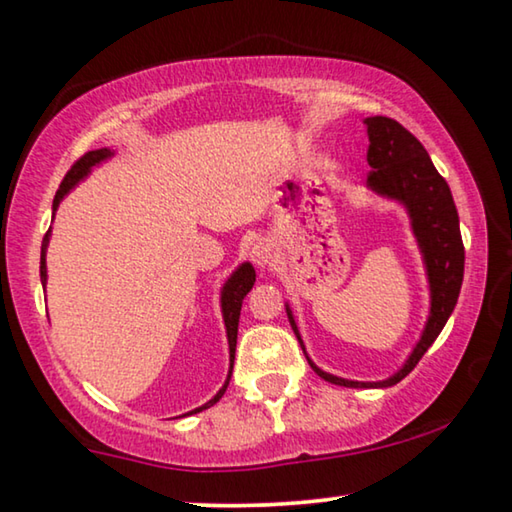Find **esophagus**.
Returning <instances> with one entry per match:
<instances>
[{"instance_id": "obj_1", "label": "esophagus", "mask_w": 512, "mask_h": 512, "mask_svg": "<svg viewBox=\"0 0 512 512\" xmlns=\"http://www.w3.org/2000/svg\"><path fill=\"white\" fill-rule=\"evenodd\" d=\"M273 257H276V253H273V243L269 241H257L255 246L250 248V259H253L257 269H266V266H271Z\"/></svg>"}]
</instances>
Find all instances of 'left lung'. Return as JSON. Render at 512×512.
<instances>
[{"mask_svg":"<svg viewBox=\"0 0 512 512\" xmlns=\"http://www.w3.org/2000/svg\"><path fill=\"white\" fill-rule=\"evenodd\" d=\"M363 124L368 128L370 140V172L368 179H365V188L372 195L400 204L407 213L409 230L414 234L418 253L423 259L427 292H430V312H427L421 338H418L416 347L411 349L407 361L402 363V368L395 375L381 381H354L331 375V372L315 365V361L305 352L292 305L285 303V310L310 368L319 377L347 388H388L398 384L416 368V363L421 361L423 354L432 347V342L437 340V335L446 326L448 317L453 315L464 276V246L451 188L437 172V167L432 165L423 144L395 119L368 117L363 119Z\"/></svg>","mask_w":512,"mask_h":512,"instance_id":"obj_1","label":"left lung"}]
</instances>
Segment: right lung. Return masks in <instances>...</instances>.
Wrapping results in <instances>:
<instances>
[{
	"label": "right lung",
	"mask_w": 512,
	"mask_h": 512,
	"mask_svg": "<svg viewBox=\"0 0 512 512\" xmlns=\"http://www.w3.org/2000/svg\"><path fill=\"white\" fill-rule=\"evenodd\" d=\"M114 156V151L103 147V149H96V151H89V154L82 156L78 163L71 167V172L66 174L64 181H61V186L55 195V202H52V213L59 209V204L64 197L71 193V190L78 186L82 179H87L91 170H94L96 165L105 163V160H110ZM50 234L52 230H48L43 239V246H41V285L45 287L48 285V266H45V255H48V246H50ZM255 285V269L250 262H241L236 269L230 273V278L223 282V287H220V312H223V322H225V333H227V347H230V372H227V379L225 384L220 386V391L213 395L209 402H204L202 407H197L193 411H188V414H200L202 409H209L216 404L220 398H223L227 386H230V377H232V368H234V352H236V333H239V317H241V303L246 299V294L253 289ZM183 414V416H188Z\"/></svg>",
	"instance_id": "right-lung-1"
}]
</instances>
